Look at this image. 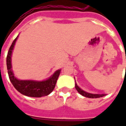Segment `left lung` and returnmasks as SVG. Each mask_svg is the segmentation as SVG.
I'll use <instances>...</instances> for the list:
<instances>
[{"label":"left lung","mask_w":126,"mask_h":126,"mask_svg":"<svg viewBox=\"0 0 126 126\" xmlns=\"http://www.w3.org/2000/svg\"><path fill=\"white\" fill-rule=\"evenodd\" d=\"M75 87H76V89L77 90V91H78L80 94H82V96H85V97L94 98L103 97V96H105L106 95L105 94H91V93H86V92H85V91H84V90H82L80 88L78 87L76 83V86H75Z\"/></svg>","instance_id":"1"}]
</instances>
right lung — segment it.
Masks as SVG:
<instances>
[{"label":"right lung","mask_w":126,"mask_h":126,"mask_svg":"<svg viewBox=\"0 0 126 126\" xmlns=\"http://www.w3.org/2000/svg\"><path fill=\"white\" fill-rule=\"evenodd\" d=\"M18 36L13 40L10 47L7 57V66L8 74L11 82L18 92L30 97H42L47 96L54 90L57 79L61 73V69L56 71L48 79L44 81L33 80H20L17 79L13 73L11 65V55Z\"/></svg>","instance_id":"1"}]
</instances>
